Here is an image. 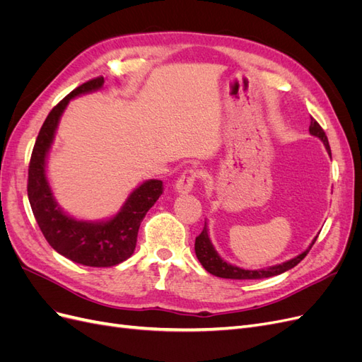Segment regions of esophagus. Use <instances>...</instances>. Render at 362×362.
I'll use <instances>...</instances> for the list:
<instances>
[{
	"label": "esophagus",
	"instance_id": "esophagus-1",
	"mask_svg": "<svg viewBox=\"0 0 362 362\" xmlns=\"http://www.w3.org/2000/svg\"><path fill=\"white\" fill-rule=\"evenodd\" d=\"M199 177V172L196 169H185L181 175L180 178L177 180V184H175V190L178 193L184 194V193H189L193 189V184L196 181V178Z\"/></svg>",
	"mask_w": 362,
	"mask_h": 362
}]
</instances>
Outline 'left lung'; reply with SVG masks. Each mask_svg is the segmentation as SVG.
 <instances>
[{
    "mask_svg": "<svg viewBox=\"0 0 362 362\" xmlns=\"http://www.w3.org/2000/svg\"><path fill=\"white\" fill-rule=\"evenodd\" d=\"M310 133L315 137H319L323 141V145L326 146L327 152L331 154L329 141H327V137L325 134L323 128L319 125V122H317L314 117H311ZM315 240H317V237L313 240L311 246L306 249L305 252H302L300 255H298L293 259H288L286 262H282V264H276V266L261 269V270H245V269H240L237 266L229 264V262L223 261L221 257H218V254H217L216 249L213 247V245L210 242V237H208V229H206V223H205L202 233L198 237H196L194 252H196V257H198L199 262L204 266V269L208 273H211V275H214V276L225 278V279H262V278H270V276L281 275V273L293 269L294 266H298L299 262L306 257V254H308L310 249L315 243Z\"/></svg>",
    "mask_w": 362,
    "mask_h": 362,
    "instance_id": "1",
    "label": "left lung"
}]
</instances>
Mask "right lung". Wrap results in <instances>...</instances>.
I'll return each mask as SVG.
<instances>
[{
	"label": "right lung",
	"instance_id": "add662e5",
	"mask_svg": "<svg viewBox=\"0 0 362 362\" xmlns=\"http://www.w3.org/2000/svg\"><path fill=\"white\" fill-rule=\"evenodd\" d=\"M103 76L83 83L52 108L43 122L28 166V201L49 246L68 259L89 267H112L133 255L137 233L149 208L163 193L160 180H149L128 196L120 211L105 222H83L64 214L54 201L45 160L59 119L74 96L101 89Z\"/></svg>",
	"mask_w": 362,
	"mask_h": 362
}]
</instances>
